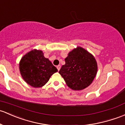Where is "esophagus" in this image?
Segmentation results:
<instances>
[{
    "label": "esophagus",
    "mask_w": 125,
    "mask_h": 125,
    "mask_svg": "<svg viewBox=\"0 0 125 125\" xmlns=\"http://www.w3.org/2000/svg\"><path fill=\"white\" fill-rule=\"evenodd\" d=\"M57 69H58V70H60V68H61V65H57Z\"/></svg>",
    "instance_id": "esophagus-1"
}]
</instances>
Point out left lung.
Masks as SVG:
<instances>
[{"instance_id":"left-lung-1","label":"left lung","mask_w":125,"mask_h":125,"mask_svg":"<svg viewBox=\"0 0 125 125\" xmlns=\"http://www.w3.org/2000/svg\"><path fill=\"white\" fill-rule=\"evenodd\" d=\"M59 71L67 85L75 91L84 89L92 83L97 73V63L91 53L81 48L74 49L65 58Z\"/></svg>"}]
</instances>
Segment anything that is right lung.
I'll return each mask as SVG.
<instances>
[{
  "instance_id": "obj_1",
  "label": "right lung",
  "mask_w": 125,
  "mask_h": 125,
  "mask_svg": "<svg viewBox=\"0 0 125 125\" xmlns=\"http://www.w3.org/2000/svg\"><path fill=\"white\" fill-rule=\"evenodd\" d=\"M20 71L26 83L34 88L45 85L57 68L43 56L42 51L34 49L28 52L21 58Z\"/></svg>"
}]
</instances>
